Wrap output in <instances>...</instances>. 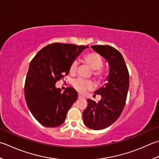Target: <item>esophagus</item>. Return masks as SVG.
Segmentation results:
<instances>
[{
  "instance_id": "esophagus-1",
  "label": "esophagus",
  "mask_w": 159,
  "mask_h": 159,
  "mask_svg": "<svg viewBox=\"0 0 159 159\" xmlns=\"http://www.w3.org/2000/svg\"><path fill=\"white\" fill-rule=\"evenodd\" d=\"M78 98H84V96H82V95H80V94H79V96H78Z\"/></svg>"
}]
</instances>
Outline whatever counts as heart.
Here are the masks:
<instances>
[{
    "instance_id": "b5f03b06",
    "label": "heart",
    "mask_w": 159,
    "mask_h": 159,
    "mask_svg": "<svg viewBox=\"0 0 159 159\" xmlns=\"http://www.w3.org/2000/svg\"><path fill=\"white\" fill-rule=\"evenodd\" d=\"M84 59L87 64H88L90 67L94 70L93 74L96 78H101L102 76V71L101 68L102 67V61L100 55L97 53L92 52L89 54H86L84 57ZM78 66H79V61L74 60L70 66V71L71 74H75L77 71ZM72 85L78 92L80 93H85L89 89H91L93 88V83L91 80H85L79 78V79H74L72 82Z\"/></svg>"
}]
</instances>
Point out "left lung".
Here are the masks:
<instances>
[{
  "label": "left lung",
  "mask_w": 159,
  "mask_h": 159,
  "mask_svg": "<svg viewBox=\"0 0 159 159\" xmlns=\"http://www.w3.org/2000/svg\"><path fill=\"white\" fill-rule=\"evenodd\" d=\"M92 48L107 61L110 66L107 83L96 90L101 96L98 102L88 99L83 111L85 125L94 130L102 129L114 123L125 107L129 89V72L122 54L110 45H92Z\"/></svg>",
  "instance_id": "8db88e82"
}]
</instances>
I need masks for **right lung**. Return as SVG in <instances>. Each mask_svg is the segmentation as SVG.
<instances>
[{
  "label": "right lung",
  "mask_w": 159,
  "mask_h": 159,
  "mask_svg": "<svg viewBox=\"0 0 159 159\" xmlns=\"http://www.w3.org/2000/svg\"><path fill=\"white\" fill-rule=\"evenodd\" d=\"M88 46L55 43L43 48L30 62L25 83L26 103L34 117L48 127L63 124L78 93L67 88L63 93L55 84L67 75L71 62Z\"/></svg>",
  "instance_id": "right-lung-1"
}]
</instances>
